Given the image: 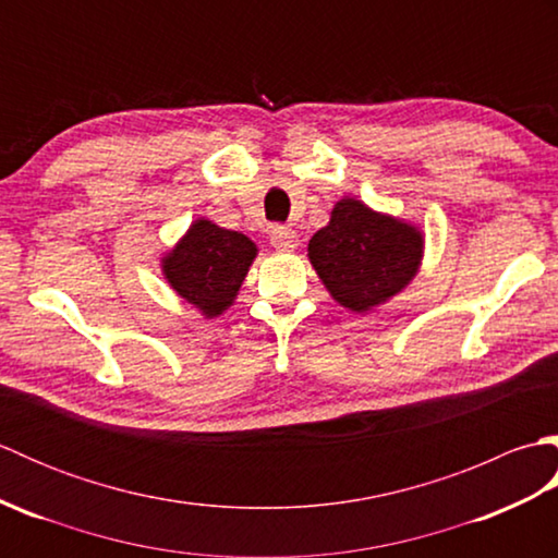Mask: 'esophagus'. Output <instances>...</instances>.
Masks as SVG:
<instances>
[{
    "mask_svg": "<svg viewBox=\"0 0 558 558\" xmlns=\"http://www.w3.org/2000/svg\"><path fill=\"white\" fill-rule=\"evenodd\" d=\"M300 236L292 228H282V225H276V228L270 230V244L280 248V252H292L294 246H298Z\"/></svg>",
    "mask_w": 558,
    "mask_h": 558,
    "instance_id": "1",
    "label": "esophagus"
}]
</instances>
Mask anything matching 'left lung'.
<instances>
[{
	"label": "left lung",
	"instance_id": "1",
	"mask_svg": "<svg viewBox=\"0 0 558 558\" xmlns=\"http://www.w3.org/2000/svg\"><path fill=\"white\" fill-rule=\"evenodd\" d=\"M424 236L357 198H340L326 228L310 240V260L340 306L372 312L408 288L422 264Z\"/></svg>",
	"mask_w": 558,
	"mask_h": 558
}]
</instances>
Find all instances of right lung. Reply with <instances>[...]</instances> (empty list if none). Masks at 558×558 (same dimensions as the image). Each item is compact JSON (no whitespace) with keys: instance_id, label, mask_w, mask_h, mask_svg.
Segmentation results:
<instances>
[{"instance_id":"obj_1","label":"right lung","mask_w":558,"mask_h":558,"mask_svg":"<svg viewBox=\"0 0 558 558\" xmlns=\"http://www.w3.org/2000/svg\"><path fill=\"white\" fill-rule=\"evenodd\" d=\"M256 252L246 234L201 218L192 222L172 252L165 254L162 276L182 300L213 318L234 302Z\"/></svg>"}]
</instances>
